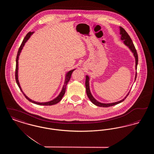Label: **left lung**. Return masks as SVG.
<instances>
[{
    "label": "left lung",
    "instance_id": "left-lung-1",
    "mask_svg": "<svg viewBox=\"0 0 154 154\" xmlns=\"http://www.w3.org/2000/svg\"><path fill=\"white\" fill-rule=\"evenodd\" d=\"M119 29H120V34L121 35V39L122 40H124V44L126 45H127L130 48V50L132 51V52L133 53V55H134L135 59H136V69H137V64H138V55H137V51L136 50V48H135V47L133 44V43L132 42L131 37L129 36V35L128 34V33L126 32V30L123 28H122L121 26H119ZM136 77H137V73L136 74L135 80L136 79ZM89 77L88 75H87L86 76V80H85V87H86L87 94L89 99H90V100L92 102V103H94L97 106L103 107H107L116 105L117 104H119V103L123 102L129 94V92L128 94V95L125 96V97L124 99H122V100H121L119 102H117L112 103H102L99 102L92 96L91 93V91H90V89H89Z\"/></svg>",
    "mask_w": 154,
    "mask_h": 154
}]
</instances>
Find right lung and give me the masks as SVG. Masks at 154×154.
Masks as SVG:
<instances>
[{"mask_svg":"<svg viewBox=\"0 0 154 154\" xmlns=\"http://www.w3.org/2000/svg\"><path fill=\"white\" fill-rule=\"evenodd\" d=\"M33 33V32H29V33H27V35H26V36L24 37L23 40V41H22V43H21L20 47V48H19L18 53H17V58H16V67H15V73L16 82H17V84L18 87L20 88V90L21 91V92L23 93V95L25 96V97L29 101H30V102L35 103V104H38V105H43V106H51V105H53V104H55L58 103L61 100L62 97L65 95V92H66V85H67L68 82L70 80V77H71V75H72V74L74 70V69L72 70L69 71L66 74L65 81L64 85H63V88H62V90L61 92L60 93V94L55 99L52 100L51 101H50V102H48L39 103L35 102V101H33V100H32L31 99H30L29 97H28L26 96L25 95L23 94V92H22V89H21V87H20L19 81H18V58H19V56H20V53H21V50H22V48H23V47L24 46L25 43L27 42V40L30 37V36H31Z\"/></svg>","mask_w":154,"mask_h":154,"instance_id":"add662e5","label":"right lung"}]
</instances>
